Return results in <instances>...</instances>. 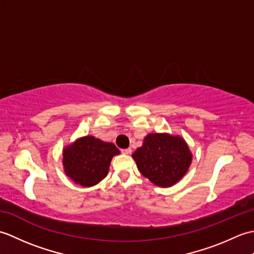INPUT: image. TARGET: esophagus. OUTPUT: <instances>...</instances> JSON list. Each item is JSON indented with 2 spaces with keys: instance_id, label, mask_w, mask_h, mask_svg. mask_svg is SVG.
<instances>
[{
  "instance_id": "esophagus-1",
  "label": "esophagus",
  "mask_w": 254,
  "mask_h": 254,
  "mask_svg": "<svg viewBox=\"0 0 254 254\" xmlns=\"http://www.w3.org/2000/svg\"><path fill=\"white\" fill-rule=\"evenodd\" d=\"M121 153L124 155H130L132 153L131 148H126V149H121Z\"/></svg>"
}]
</instances>
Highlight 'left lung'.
I'll return each instance as SVG.
<instances>
[{"mask_svg":"<svg viewBox=\"0 0 254 254\" xmlns=\"http://www.w3.org/2000/svg\"><path fill=\"white\" fill-rule=\"evenodd\" d=\"M132 157L145 178L156 186L169 188L187 174L192 161V153L179 135L150 133Z\"/></svg>","mask_w":254,"mask_h":254,"instance_id":"obj_1","label":"left lung"}]
</instances>
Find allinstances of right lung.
I'll return each mask as SVG.
<instances>
[{"label":"right lung","mask_w":254,"mask_h":254,"mask_svg":"<svg viewBox=\"0 0 254 254\" xmlns=\"http://www.w3.org/2000/svg\"><path fill=\"white\" fill-rule=\"evenodd\" d=\"M120 154L115 144L94 136L77 138L63 149L65 175L82 187H93L108 175L113 156Z\"/></svg>","instance_id":"obj_1"}]
</instances>
